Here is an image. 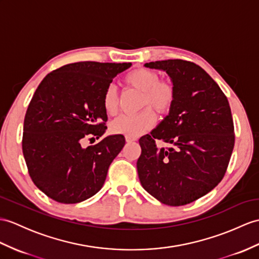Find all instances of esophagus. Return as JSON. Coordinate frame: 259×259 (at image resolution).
<instances>
[{
    "mask_svg": "<svg viewBox=\"0 0 259 259\" xmlns=\"http://www.w3.org/2000/svg\"><path fill=\"white\" fill-rule=\"evenodd\" d=\"M125 140L127 143H131V142H135L137 138L134 137V136H125Z\"/></svg>",
    "mask_w": 259,
    "mask_h": 259,
    "instance_id": "1",
    "label": "esophagus"
}]
</instances>
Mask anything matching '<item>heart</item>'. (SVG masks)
<instances>
[{
  "label": "heart",
  "mask_w": 259,
  "mask_h": 259,
  "mask_svg": "<svg viewBox=\"0 0 259 259\" xmlns=\"http://www.w3.org/2000/svg\"><path fill=\"white\" fill-rule=\"evenodd\" d=\"M124 82L128 87L142 92L141 108L150 106L159 114H166L171 110L176 100V87L170 79H159L154 70L137 68L125 75ZM102 104L108 115L113 116L117 113V97L113 87H109L105 90ZM145 108L135 115L118 116L111 124L112 132L126 136H138L145 133L153 127L156 122L153 108Z\"/></svg>",
  "instance_id": "heart-1"
}]
</instances>
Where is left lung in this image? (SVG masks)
Listing matches in <instances>:
<instances>
[{
	"label": "left lung",
	"mask_w": 259,
	"mask_h": 259,
	"mask_svg": "<svg viewBox=\"0 0 259 259\" xmlns=\"http://www.w3.org/2000/svg\"><path fill=\"white\" fill-rule=\"evenodd\" d=\"M168 73L176 87L169 114L140 138L137 171L161 203H191L215 188L228 169L235 135L228 98L200 66L181 59L145 64ZM167 142L159 149L155 140Z\"/></svg>",
	"instance_id": "obj_1"
}]
</instances>
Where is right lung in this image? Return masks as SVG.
I'll use <instances>...</instances> for the list:
<instances>
[{"label":"right lung","instance_id":"obj_1","mask_svg":"<svg viewBox=\"0 0 259 259\" xmlns=\"http://www.w3.org/2000/svg\"><path fill=\"white\" fill-rule=\"evenodd\" d=\"M131 66L74 62L48 73L36 89L25 114L22 147L31 180L50 199L79 203L103 187L124 136L111 135L87 148L81 143L104 134L103 94Z\"/></svg>","mask_w":259,"mask_h":259}]
</instances>
